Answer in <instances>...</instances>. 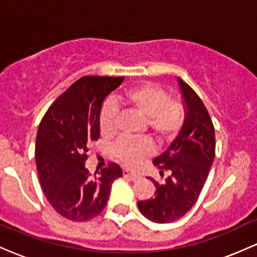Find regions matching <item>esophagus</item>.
I'll list each match as a JSON object with an SVG mask.
<instances>
[{
    "label": "esophagus",
    "instance_id": "34e87169",
    "mask_svg": "<svg viewBox=\"0 0 257 257\" xmlns=\"http://www.w3.org/2000/svg\"><path fill=\"white\" fill-rule=\"evenodd\" d=\"M123 176L126 179L132 180V181H137V180L140 179V176L137 175V174H133L131 172H128V170H123Z\"/></svg>",
    "mask_w": 257,
    "mask_h": 257
}]
</instances>
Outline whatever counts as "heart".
Instances as JSON below:
<instances>
[{
    "mask_svg": "<svg viewBox=\"0 0 257 257\" xmlns=\"http://www.w3.org/2000/svg\"><path fill=\"white\" fill-rule=\"evenodd\" d=\"M119 101L145 117L146 124L159 144H169L178 137L186 119L185 106L179 99L169 98L167 90L155 83H141L128 88L119 95ZM116 108L102 106L99 114V129L104 137L114 132ZM153 152L152 143L146 138H122L112 147V156L128 168H134Z\"/></svg>",
    "mask_w": 257,
    "mask_h": 257,
    "instance_id": "heart-1",
    "label": "heart"
}]
</instances>
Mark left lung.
<instances>
[{
    "label": "left lung",
    "instance_id": "obj_1",
    "mask_svg": "<svg viewBox=\"0 0 257 257\" xmlns=\"http://www.w3.org/2000/svg\"><path fill=\"white\" fill-rule=\"evenodd\" d=\"M186 104V119L178 138L163 155L153 159L161 170L169 172L163 184L156 185L155 197L138 202L141 214L152 222L179 220L198 200L215 157V129L202 99L178 78Z\"/></svg>",
    "mask_w": 257,
    "mask_h": 257
}]
</instances>
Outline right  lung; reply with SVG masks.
<instances>
[{
  "label": "right lung",
  "mask_w": 257,
  "mask_h": 257,
  "mask_svg": "<svg viewBox=\"0 0 257 257\" xmlns=\"http://www.w3.org/2000/svg\"><path fill=\"white\" fill-rule=\"evenodd\" d=\"M124 77L83 76L49 106L37 131L35 158L44 196L67 220H91L104 210L112 182L123 175L108 163L98 175L84 167L88 145L99 139L102 102Z\"/></svg>",
  "instance_id": "1"
}]
</instances>
